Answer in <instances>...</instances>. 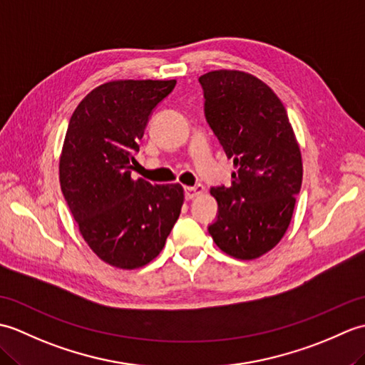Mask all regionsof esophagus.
I'll return each instance as SVG.
<instances>
[{
  "mask_svg": "<svg viewBox=\"0 0 365 365\" xmlns=\"http://www.w3.org/2000/svg\"><path fill=\"white\" fill-rule=\"evenodd\" d=\"M204 191H205V188L202 187V185H196V187H185V197L192 199L199 195H202Z\"/></svg>",
  "mask_w": 365,
  "mask_h": 365,
  "instance_id": "esophagus-1",
  "label": "esophagus"
}]
</instances>
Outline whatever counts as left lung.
Listing matches in <instances>:
<instances>
[{
    "instance_id": "8db88e82",
    "label": "left lung",
    "mask_w": 365,
    "mask_h": 365,
    "mask_svg": "<svg viewBox=\"0 0 365 365\" xmlns=\"http://www.w3.org/2000/svg\"><path fill=\"white\" fill-rule=\"evenodd\" d=\"M199 83L208 125L235 168L230 187L210 190L218 218L208 232L222 252L257 259L290 226L302 182L297 136L285 106L257 76L221 68Z\"/></svg>"
}]
</instances>
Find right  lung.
Here are the masks:
<instances>
[{"label": "right lung", "instance_id": "right-lung-1", "mask_svg": "<svg viewBox=\"0 0 365 365\" xmlns=\"http://www.w3.org/2000/svg\"><path fill=\"white\" fill-rule=\"evenodd\" d=\"M175 80H114L92 89L68 122L59 157L61 190L84 242L120 269L152 262L180 215L182 185L131 178L152 110Z\"/></svg>", "mask_w": 365, "mask_h": 365}]
</instances>
